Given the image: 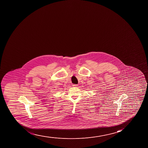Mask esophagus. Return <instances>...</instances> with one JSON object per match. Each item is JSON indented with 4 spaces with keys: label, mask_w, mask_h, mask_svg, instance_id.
Returning a JSON list of instances; mask_svg holds the SVG:
<instances>
[{
    "label": "esophagus",
    "mask_w": 148,
    "mask_h": 148,
    "mask_svg": "<svg viewBox=\"0 0 148 148\" xmlns=\"http://www.w3.org/2000/svg\"><path fill=\"white\" fill-rule=\"evenodd\" d=\"M73 87H77L78 86L77 84H73V85H72Z\"/></svg>",
    "instance_id": "obj_1"
}]
</instances>
